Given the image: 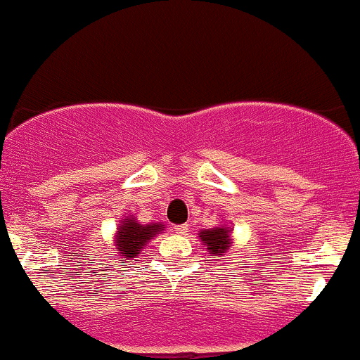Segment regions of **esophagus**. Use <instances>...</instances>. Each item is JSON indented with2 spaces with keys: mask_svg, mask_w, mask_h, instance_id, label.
<instances>
[{
  "mask_svg": "<svg viewBox=\"0 0 360 360\" xmlns=\"http://www.w3.org/2000/svg\"><path fill=\"white\" fill-rule=\"evenodd\" d=\"M173 229H175V233H179V234H187L191 227H188V224H180V226H175Z\"/></svg>",
  "mask_w": 360,
  "mask_h": 360,
  "instance_id": "1",
  "label": "esophagus"
}]
</instances>
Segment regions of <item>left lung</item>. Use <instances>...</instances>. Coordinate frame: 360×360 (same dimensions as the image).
<instances>
[{
	"label": "left lung",
	"mask_w": 360,
	"mask_h": 360,
	"mask_svg": "<svg viewBox=\"0 0 360 360\" xmlns=\"http://www.w3.org/2000/svg\"><path fill=\"white\" fill-rule=\"evenodd\" d=\"M199 238H201L202 243L208 247V250L215 255L226 254V250L229 248V245H231L229 229H226V227H217V229L201 231V233H199Z\"/></svg>",
	"instance_id": "8db88e82"
}]
</instances>
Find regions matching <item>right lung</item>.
Instances as JSON below:
<instances>
[{
    "mask_svg": "<svg viewBox=\"0 0 360 360\" xmlns=\"http://www.w3.org/2000/svg\"><path fill=\"white\" fill-rule=\"evenodd\" d=\"M159 231H162L161 224L141 226V224H138V220L126 219L120 226L119 233H117V254L124 255L126 259L136 257V254H140V250L147 245V241L152 240V236L158 234Z\"/></svg>",
    "mask_w": 360,
    "mask_h": 360,
    "instance_id": "obj_1",
    "label": "right lung"
}]
</instances>
